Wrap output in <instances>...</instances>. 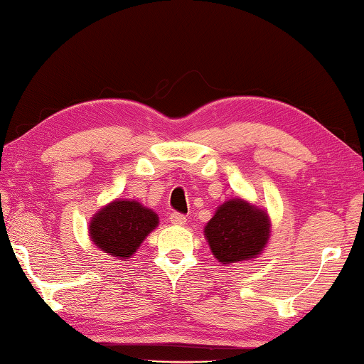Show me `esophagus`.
Instances as JSON below:
<instances>
[{
  "label": "esophagus",
  "instance_id": "esophagus-1",
  "mask_svg": "<svg viewBox=\"0 0 364 364\" xmlns=\"http://www.w3.org/2000/svg\"><path fill=\"white\" fill-rule=\"evenodd\" d=\"M170 221L176 226H183L186 225V217H184L183 213H178V212H171L170 213Z\"/></svg>",
  "mask_w": 364,
  "mask_h": 364
}]
</instances>
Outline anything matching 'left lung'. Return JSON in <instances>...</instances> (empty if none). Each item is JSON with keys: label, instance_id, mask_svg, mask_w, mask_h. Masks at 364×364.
I'll return each instance as SVG.
<instances>
[{"label": "left lung", "instance_id": "1", "mask_svg": "<svg viewBox=\"0 0 364 364\" xmlns=\"http://www.w3.org/2000/svg\"><path fill=\"white\" fill-rule=\"evenodd\" d=\"M269 236L267 212L232 199L218 207L205 226V237L213 255L221 263L254 258L262 252Z\"/></svg>", "mask_w": 364, "mask_h": 364}]
</instances>
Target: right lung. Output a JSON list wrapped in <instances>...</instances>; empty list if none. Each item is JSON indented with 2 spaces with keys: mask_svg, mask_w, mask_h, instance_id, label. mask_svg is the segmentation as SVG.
I'll use <instances>...</instances> for the list:
<instances>
[{
  "mask_svg": "<svg viewBox=\"0 0 364 364\" xmlns=\"http://www.w3.org/2000/svg\"><path fill=\"white\" fill-rule=\"evenodd\" d=\"M159 223V217L134 200H115L95 215L90 223L93 242L109 255L127 258Z\"/></svg>",
  "mask_w": 364,
  "mask_h": 364,
  "instance_id": "1",
  "label": "right lung"
}]
</instances>
